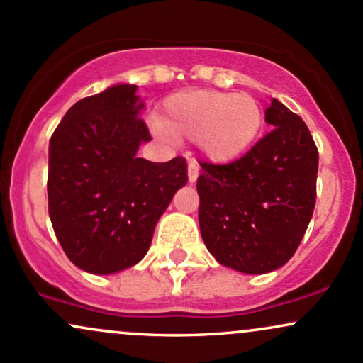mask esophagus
Listing matches in <instances>:
<instances>
[{
	"label": "esophagus",
	"mask_w": 363,
	"mask_h": 363,
	"mask_svg": "<svg viewBox=\"0 0 363 363\" xmlns=\"http://www.w3.org/2000/svg\"><path fill=\"white\" fill-rule=\"evenodd\" d=\"M198 176H199L198 164H196V162H189V165H187V179H189V182L198 181Z\"/></svg>",
	"instance_id": "esophagus-1"
}]
</instances>
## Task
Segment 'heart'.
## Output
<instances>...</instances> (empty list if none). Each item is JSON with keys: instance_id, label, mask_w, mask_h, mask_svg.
<instances>
[{"instance_id": "obj_1", "label": "heart", "mask_w": 363, "mask_h": 363, "mask_svg": "<svg viewBox=\"0 0 363 363\" xmlns=\"http://www.w3.org/2000/svg\"><path fill=\"white\" fill-rule=\"evenodd\" d=\"M262 121V107L252 95L191 90L165 99L157 131L169 138L198 141L208 160L230 164L251 150Z\"/></svg>"}]
</instances>
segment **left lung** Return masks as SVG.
Returning a JSON list of instances; mask_svg holds the SVG:
<instances>
[{
	"label": "left lung",
	"mask_w": 363,
	"mask_h": 363,
	"mask_svg": "<svg viewBox=\"0 0 363 363\" xmlns=\"http://www.w3.org/2000/svg\"><path fill=\"white\" fill-rule=\"evenodd\" d=\"M272 131L239 160L199 162V228L220 264L262 274L289 262L315 206L319 153L309 128L273 99Z\"/></svg>",
	"instance_id": "obj_1"
}]
</instances>
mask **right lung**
<instances>
[{"label": "right lung", "mask_w": 363, "mask_h": 363, "mask_svg": "<svg viewBox=\"0 0 363 363\" xmlns=\"http://www.w3.org/2000/svg\"><path fill=\"white\" fill-rule=\"evenodd\" d=\"M136 85L82 99L49 141V216L62 251L94 274L135 266L174 194L187 182L186 158H138L152 140Z\"/></svg>", "instance_id": "add662e5"}]
</instances>
